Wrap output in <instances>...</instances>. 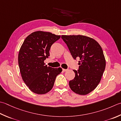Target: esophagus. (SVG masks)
<instances>
[{
  "instance_id": "1",
  "label": "esophagus",
  "mask_w": 121,
  "mask_h": 121,
  "mask_svg": "<svg viewBox=\"0 0 121 121\" xmlns=\"http://www.w3.org/2000/svg\"><path fill=\"white\" fill-rule=\"evenodd\" d=\"M62 70L64 72H65V71H67L68 70V69H62Z\"/></svg>"
}]
</instances>
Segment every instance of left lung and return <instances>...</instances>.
Masks as SVG:
<instances>
[{"mask_svg": "<svg viewBox=\"0 0 121 121\" xmlns=\"http://www.w3.org/2000/svg\"><path fill=\"white\" fill-rule=\"evenodd\" d=\"M74 59L80 58L75 77L69 81L70 89L75 93L86 95L95 89L104 71L106 61L100 45L95 40L82 35H62Z\"/></svg>", "mask_w": 121, "mask_h": 121, "instance_id": "1", "label": "left lung"}]
</instances>
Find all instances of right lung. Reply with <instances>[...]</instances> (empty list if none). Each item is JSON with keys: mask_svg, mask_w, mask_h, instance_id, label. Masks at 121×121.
<instances>
[{"mask_svg": "<svg viewBox=\"0 0 121 121\" xmlns=\"http://www.w3.org/2000/svg\"><path fill=\"white\" fill-rule=\"evenodd\" d=\"M60 35L38 31L26 38L20 49L18 64L21 77L29 89L35 93L43 94L52 89L56 78L62 72L61 68L47 67L44 61L49 51Z\"/></svg>", "mask_w": 121, "mask_h": 121, "instance_id": "right-lung-1", "label": "right lung"}]
</instances>
